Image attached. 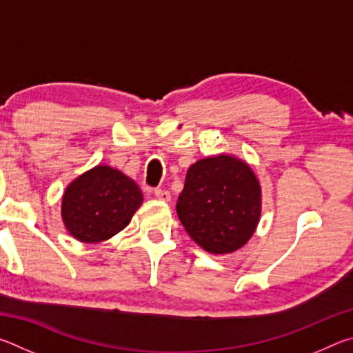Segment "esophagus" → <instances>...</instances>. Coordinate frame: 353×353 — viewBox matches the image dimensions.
<instances>
[{"label":"esophagus","instance_id":"esophagus-1","mask_svg":"<svg viewBox=\"0 0 353 353\" xmlns=\"http://www.w3.org/2000/svg\"><path fill=\"white\" fill-rule=\"evenodd\" d=\"M154 194H155V198H157L159 201H163V202H170L171 201L170 191H166V190L157 188V190H154Z\"/></svg>","mask_w":353,"mask_h":353}]
</instances>
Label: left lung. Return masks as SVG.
<instances>
[{
	"label": "left lung",
	"mask_w": 353,
	"mask_h": 353,
	"mask_svg": "<svg viewBox=\"0 0 353 353\" xmlns=\"http://www.w3.org/2000/svg\"><path fill=\"white\" fill-rule=\"evenodd\" d=\"M176 210L198 246L214 255L232 254L252 238L260 223V182L235 155L204 157L188 168Z\"/></svg>",
	"instance_id": "obj_1"
}]
</instances>
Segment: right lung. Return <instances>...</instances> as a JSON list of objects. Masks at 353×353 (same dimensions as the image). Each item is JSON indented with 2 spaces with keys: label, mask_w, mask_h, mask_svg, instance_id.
<instances>
[{
  "label": "right lung",
  "mask_w": 353,
  "mask_h": 353,
  "mask_svg": "<svg viewBox=\"0 0 353 353\" xmlns=\"http://www.w3.org/2000/svg\"><path fill=\"white\" fill-rule=\"evenodd\" d=\"M141 204L143 193L132 179L109 165H97L67 185L61 214L71 236L97 244L121 232Z\"/></svg>",
  "instance_id": "right-lung-1"
}]
</instances>
